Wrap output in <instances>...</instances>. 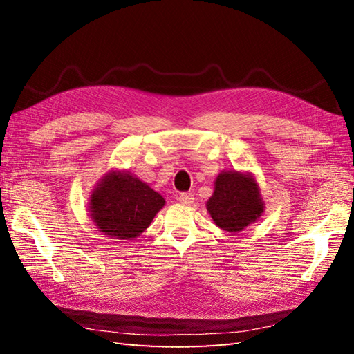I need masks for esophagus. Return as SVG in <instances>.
<instances>
[{"label":"esophagus","mask_w":354,"mask_h":354,"mask_svg":"<svg viewBox=\"0 0 354 354\" xmlns=\"http://www.w3.org/2000/svg\"><path fill=\"white\" fill-rule=\"evenodd\" d=\"M193 194L192 193H181L179 194V198H178V201L181 202V204H184V205H190L192 202H193Z\"/></svg>","instance_id":"obj_1"}]
</instances>
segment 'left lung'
<instances>
[{
    "instance_id": "1",
    "label": "left lung",
    "mask_w": 354,
    "mask_h": 354,
    "mask_svg": "<svg viewBox=\"0 0 354 354\" xmlns=\"http://www.w3.org/2000/svg\"><path fill=\"white\" fill-rule=\"evenodd\" d=\"M207 209L217 227L237 232L259 221L265 204L259 185L250 173L228 170L216 178L214 192L207 202Z\"/></svg>"
}]
</instances>
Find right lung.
<instances>
[{"label":"right lung","instance_id":"obj_1","mask_svg":"<svg viewBox=\"0 0 354 354\" xmlns=\"http://www.w3.org/2000/svg\"><path fill=\"white\" fill-rule=\"evenodd\" d=\"M165 201L129 171L104 175L89 198V213L104 236L132 240L145 231Z\"/></svg>","mask_w":354,"mask_h":354}]
</instances>
